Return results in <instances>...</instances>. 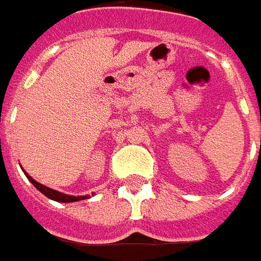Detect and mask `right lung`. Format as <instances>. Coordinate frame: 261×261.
Wrapping results in <instances>:
<instances>
[{"label": "right lung", "instance_id": "obj_1", "mask_svg": "<svg viewBox=\"0 0 261 261\" xmlns=\"http://www.w3.org/2000/svg\"><path fill=\"white\" fill-rule=\"evenodd\" d=\"M23 170V169H22ZM25 172V170H23ZM26 177L29 179L33 186L36 187L37 190L40 193H43L44 196L48 197L50 200H54V201H59V202H74V201H80V200H85V198H89V196H68V194H64V193H60L57 190H53V189H50V187L44 186V185H40V183H37L35 179H32L31 176L28 175L25 172ZM93 196V194H92Z\"/></svg>", "mask_w": 261, "mask_h": 261}]
</instances>
